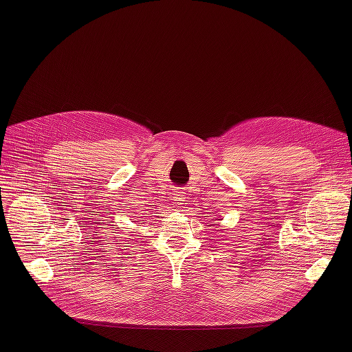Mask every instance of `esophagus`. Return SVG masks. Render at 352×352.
Segmentation results:
<instances>
[{
	"mask_svg": "<svg viewBox=\"0 0 352 352\" xmlns=\"http://www.w3.org/2000/svg\"><path fill=\"white\" fill-rule=\"evenodd\" d=\"M174 201H175V206H182L184 201H186V195H184L182 191H175L174 194Z\"/></svg>",
	"mask_w": 352,
	"mask_h": 352,
	"instance_id": "obj_1",
	"label": "esophagus"
}]
</instances>
